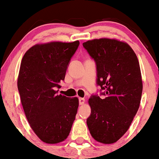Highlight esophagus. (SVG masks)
<instances>
[{"mask_svg": "<svg viewBox=\"0 0 159 159\" xmlns=\"http://www.w3.org/2000/svg\"><path fill=\"white\" fill-rule=\"evenodd\" d=\"M79 102H80V105H83L85 103V99L84 98H82V97H80L79 98Z\"/></svg>", "mask_w": 159, "mask_h": 159, "instance_id": "34e87169", "label": "esophagus"}]
</instances>
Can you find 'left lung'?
<instances>
[{"mask_svg":"<svg viewBox=\"0 0 159 159\" xmlns=\"http://www.w3.org/2000/svg\"><path fill=\"white\" fill-rule=\"evenodd\" d=\"M95 60L97 84L103 97L88 100L91 114L86 120L91 136L98 142L113 144L130 128L141 103L143 84L136 54L127 42L102 38L83 43Z\"/></svg>","mask_w":159,"mask_h":159,"instance_id":"left-lung-1","label":"left lung"}]
</instances>
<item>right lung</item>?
<instances>
[{"label":"right lung","instance_id":"1","mask_svg":"<svg viewBox=\"0 0 159 159\" xmlns=\"http://www.w3.org/2000/svg\"><path fill=\"white\" fill-rule=\"evenodd\" d=\"M80 45L49 42L33 45L21 59L18 89L30 127L46 144L65 141L79 107L77 97L58 94L70 59Z\"/></svg>","mask_w":159,"mask_h":159}]
</instances>
